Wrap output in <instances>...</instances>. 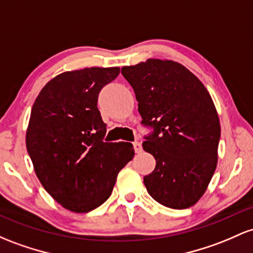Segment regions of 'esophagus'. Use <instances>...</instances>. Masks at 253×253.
<instances>
[{
  "label": "esophagus",
  "mask_w": 253,
  "mask_h": 253,
  "mask_svg": "<svg viewBox=\"0 0 253 253\" xmlns=\"http://www.w3.org/2000/svg\"><path fill=\"white\" fill-rule=\"evenodd\" d=\"M133 148H134V151L137 152V154H139V152L143 151V146H141L139 141H134V143H133Z\"/></svg>",
  "instance_id": "34e87169"
}]
</instances>
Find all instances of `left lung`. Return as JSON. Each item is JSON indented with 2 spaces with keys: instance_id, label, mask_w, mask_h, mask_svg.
I'll return each mask as SVG.
<instances>
[{
  "instance_id": "1",
  "label": "left lung",
  "mask_w": 253,
  "mask_h": 253,
  "mask_svg": "<svg viewBox=\"0 0 253 253\" xmlns=\"http://www.w3.org/2000/svg\"><path fill=\"white\" fill-rule=\"evenodd\" d=\"M134 90L141 124L154 127L143 149L156 160L144 176L150 196L171 209L193 207L217 166L220 119L203 83L181 63L148 59L121 69Z\"/></svg>"
}]
</instances>
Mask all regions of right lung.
<instances>
[{
	"instance_id": "1",
	"label": "right lung",
	"mask_w": 253,
	"mask_h": 253,
	"mask_svg": "<svg viewBox=\"0 0 253 253\" xmlns=\"http://www.w3.org/2000/svg\"><path fill=\"white\" fill-rule=\"evenodd\" d=\"M119 67L63 72L32 105L26 148L42 186L69 211L88 212L112 194L119 171L134 156L131 143H107L97 99Z\"/></svg>"
}]
</instances>
